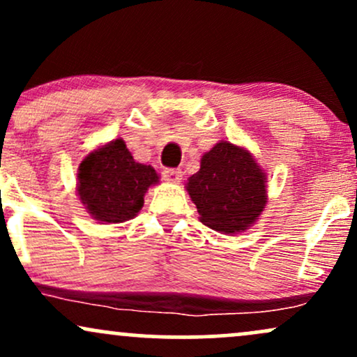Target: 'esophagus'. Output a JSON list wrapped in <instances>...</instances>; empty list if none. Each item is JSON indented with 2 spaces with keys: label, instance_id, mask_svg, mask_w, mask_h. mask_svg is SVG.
Wrapping results in <instances>:
<instances>
[{
  "label": "esophagus",
  "instance_id": "34e87169",
  "mask_svg": "<svg viewBox=\"0 0 357 357\" xmlns=\"http://www.w3.org/2000/svg\"><path fill=\"white\" fill-rule=\"evenodd\" d=\"M162 178H165V181L167 183H179L183 178V173L181 169H173V167H169V169H165L162 171Z\"/></svg>",
  "mask_w": 357,
  "mask_h": 357
}]
</instances>
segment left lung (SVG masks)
<instances>
[{"instance_id": "obj_1", "label": "left lung", "mask_w": 357, "mask_h": 357, "mask_svg": "<svg viewBox=\"0 0 357 357\" xmlns=\"http://www.w3.org/2000/svg\"><path fill=\"white\" fill-rule=\"evenodd\" d=\"M267 174L250 151L220 141L203 154L202 167L186 183L199 220L211 230L245 231L267 204Z\"/></svg>"}]
</instances>
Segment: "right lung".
Instances as JSON below:
<instances>
[{"label": "right lung", "mask_w": 357, "mask_h": 357, "mask_svg": "<svg viewBox=\"0 0 357 357\" xmlns=\"http://www.w3.org/2000/svg\"><path fill=\"white\" fill-rule=\"evenodd\" d=\"M159 183L154 167L134 161L122 139L85 155L77 174V192L93 220L122 223L137 215L149 186Z\"/></svg>", "instance_id": "add662e5"}]
</instances>
